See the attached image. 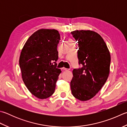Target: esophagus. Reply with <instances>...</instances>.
I'll return each mask as SVG.
<instances>
[{
	"label": "esophagus",
	"mask_w": 127,
	"mask_h": 127,
	"mask_svg": "<svg viewBox=\"0 0 127 127\" xmlns=\"http://www.w3.org/2000/svg\"><path fill=\"white\" fill-rule=\"evenodd\" d=\"M62 69H63V70H65V71H66V70H69V69H67V68H64V67H63V68H62Z\"/></svg>",
	"instance_id": "34e87169"
}]
</instances>
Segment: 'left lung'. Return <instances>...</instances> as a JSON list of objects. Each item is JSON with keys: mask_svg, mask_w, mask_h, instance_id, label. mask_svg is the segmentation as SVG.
Instances as JSON below:
<instances>
[{"mask_svg": "<svg viewBox=\"0 0 127 127\" xmlns=\"http://www.w3.org/2000/svg\"><path fill=\"white\" fill-rule=\"evenodd\" d=\"M78 41L79 64L83 67L73 70L70 88L78 100H90L102 88L110 74V53L102 37L91 30L71 32Z\"/></svg>", "mask_w": 127, "mask_h": 127, "instance_id": "1", "label": "left lung"}]
</instances>
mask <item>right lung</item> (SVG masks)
I'll list each match as a JSON object with an SVG mask.
<instances>
[{"label":"right lung","instance_id":"add662e5","mask_svg":"<svg viewBox=\"0 0 127 127\" xmlns=\"http://www.w3.org/2000/svg\"><path fill=\"white\" fill-rule=\"evenodd\" d=\"M60 34L54 29L38 30L24 44L19 59L22 78L32 95L45 99L53 95L61 73L57 68Z\"/></svg>","mask_w":127,"mask_h":127}]
</instances>
